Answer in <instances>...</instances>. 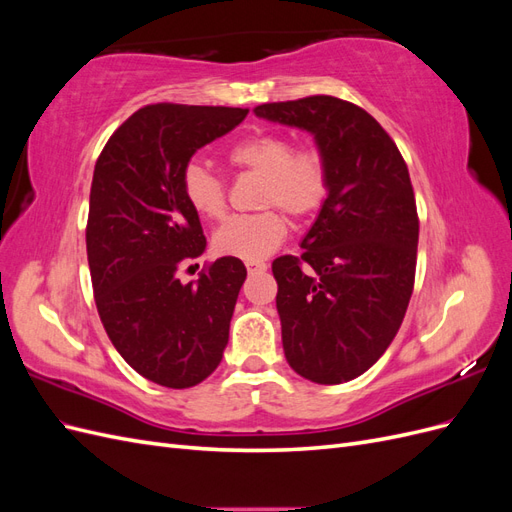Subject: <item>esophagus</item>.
I'll list each match as a JSON object with an SVG mask.
<instances>
[{"label": "esophagus", "instance_id": "obj_1", "mask_svg": "<svg viewBox=\"0 0 512 512\" xmlns=\"http://www.w3.org/2000/svg\"><path fill=\"white\" fill-rule=\"evenodd\" d=\"M245 269H247V273H262V271H267V265L262 260H247Z\"/></svg>", "mask_w": 512, "mask_h": 512}]
</instances>
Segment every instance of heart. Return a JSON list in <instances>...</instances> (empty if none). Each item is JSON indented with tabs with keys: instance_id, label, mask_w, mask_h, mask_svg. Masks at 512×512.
<instances>
[{
	"instance_id": "obj_1",
	"label": "heart",
	"mask_w": 512,
	"mask_h": 512,
	"mask_svg": "<svg viewBox=\"0 0 512 512\" xmlns=\"http://www.w3.org/2000/svg\"><path fill=\"white\" fill-rule=\"evenodd\" d=\"M226 160L241 173L260 175L256 213L230 218L213 237V250L241 260H262L273 254L288 235L286 211L294 220L312 215L329 192V166L318 147H292L282 132H256L241 138L226 151ZM185 203L198 218L218 222L226 215V181L198 162L181 173ZM277 206L276 210L272 207Z\"/></svg>"
}]
</instances>
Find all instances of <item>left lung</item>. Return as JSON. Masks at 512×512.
I'll return each mask as SVG.
<instances>
[{
  "mask_svg": "<svg viewBox=\"0 0 512 512\" xmlns=\"http://www.w3.org/2000/svg\"><path fill=\"white\" fill-rule=\"evenodd\" d=\"M254 113L312 132L327 158L329 196L303 254L271 269L290 367L318 384L348 382L391 346L414 290L418 213L406 160L348 100L307 96Z\"/></svg>",
  "mask_w": 512,
  "mask_h": 512,
  "instance_id": "8db88e82",
  "label": "left lung"
}]
</instances>
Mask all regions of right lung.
Returning a JSON list of instances; mask_svg holds the SVG:
<instances>
[{"instance_id":"1","label":"right lung","mask_w":512,"mask_h":512,"mask_svg":"<svg viewBox=\"0 0 512 512\" xmlns=\"http://www.w3.org/2000/svg\"><path fill=\"white\" fill-rule=\"evenodd\" d=\"M245 115L232 106H143L111 134L94 168L85 239L100 320L126 363L168 389H188L220 365L247 275L239 258L224 256L198 280H179L207 247L181 173L196 149Z\"/></svg>"}]
</instances>
